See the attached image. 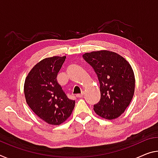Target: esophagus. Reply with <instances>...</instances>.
I'll return each instance as SVG.
<instances>
[{"label":"esophagus","mask_w":158,"mask_h":158,"mask_svg":"<svg viewBox=\"0 0 158 158\" xmlns=\"http://www.w3.org/2000/svg\"><path fill=\"white\" fill-rule=\"evenodd\" d=\"M84 94H85V93H84V91H82L80 94H77L76 96H77V98H82V97H83V96H84Z\"/></svg>","instance_id":"esophagus-1"}]
</instances>
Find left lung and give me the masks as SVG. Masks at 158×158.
Masks as SVG:
<instances>
[{
    "label": "left lung",
    "instance_id": "obj_1",
    "mask_svg": "<svg viewBox=\"0 0 158 158\" xmlns=\"http://www.w3.org/2000/svg\"><path fill=\"white\" fill-rule=\"evenodd\" d=\"M97 74L101 99L94 106L100 117L113 119L119 117L133 98L135 77L131 65L123 57L108 51H94L83 55Z\"/></svg>",
    "mask_w": 158,
    "mask_h": 158
}]
</instances>
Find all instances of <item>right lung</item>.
<instances>
[{
  "instance_id": "add662e5",
  "label": "right lung",
  "mask_w": 158,
  "mask_h": 158,
  "mask_svg": "<svg viewBox=\"0 0 158 158\" xmlns=\"http://www.w3.org/2000/svg\"><path fill=\"white\" fill-rule=\"evenodd\" d=\"M66 56L48 57L37 63L25 79L27 103L37 116L52 125H59L71 115L75 101L68 98L57 81Z\"/></svg>"
}]
</instances>
